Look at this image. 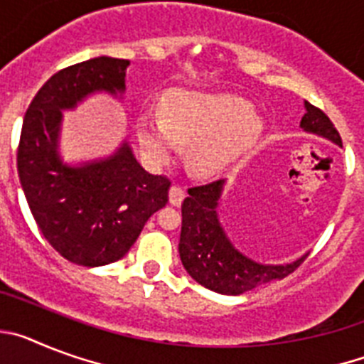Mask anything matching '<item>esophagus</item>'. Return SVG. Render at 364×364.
I'll return each instance as SVG.
<instances>
[{
    "mask_svg": "<svg viewBox=\"0 0 364 364\" xmlns=\"http://www.w3.org/2000/svg\"><path fill=\"white\" fill-rule=\"evenodd\" d=\"M186 198V189L182 188V186H171V189H169V202H171L173 205H180L182 204V200Z\"/></svg>",
    "mask_w": 364,
    "mask_h": 364,
    "instance_id": "esophagus-1",
    "label": "esophagus"
}]
</instances>
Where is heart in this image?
<instances>
[{
	"label": "heart",
	"instance_id": "1",
	"mask_svg": "<svg viewBox=\"0 0 364 364\" xmlns=\"http://www.w3.org/2000/svg\"><path fill=\"white\" fill-rule=\"evenodd\" d=\"M260 118L240 96L180 91L166 102V118L146 111L136 120L138 142L151 164H164L189 146L193 173L220 171L260 133Z\"/></svg>",
	"mask_w": 364,
	"mask_h": 364
}]
</instances>
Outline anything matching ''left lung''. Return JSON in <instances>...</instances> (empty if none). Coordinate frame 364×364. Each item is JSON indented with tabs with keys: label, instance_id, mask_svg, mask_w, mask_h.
Returning a JSON list of instances; mask_svg holds the SVG:
<instances>
[{
	"label": "left lung",
	"instance_id": "1",
	"mask_svg": "<svg viewBox=\"0 0 364 364\" xmlns=\"http://www.w3.org/2000/svg\"><path fill=\"white\" fill-rule=\"evenodd\" d=\"M306 112L301 127L306 133L319 134L343 146L332 120L321 109L304 102ZM224 180L188 189L182 202V231L178 252L186 272L208 290L224 295H240L275 279H284L304 262L306 257L290 264H259L235 250L218 222L217 205Z\"/></svg>",
	"mask_w": 364,
	"mask_h": 364
}]
</instances>
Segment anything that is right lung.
<instances>
[{"label": "right lung", "mask_w": 364, "mask_h": 364, "mask_svg": "<svg viewBox=\"0 0 364 364\" xmlns=\"http://www.w3.org/2000/svg\"><path fill=\"white\" fill-rule=\"evenodd\" d=\"M129 60L100 56L58 70L43 83L23 118L18 175L47 242L63 259L95 268L122 259L147 218L167 204L171 180L151 175L124 142L107 159L78 167L58 153L62 111L96 91H125Z\"/></svg>", "instance_id": "1"}]
</instances>
